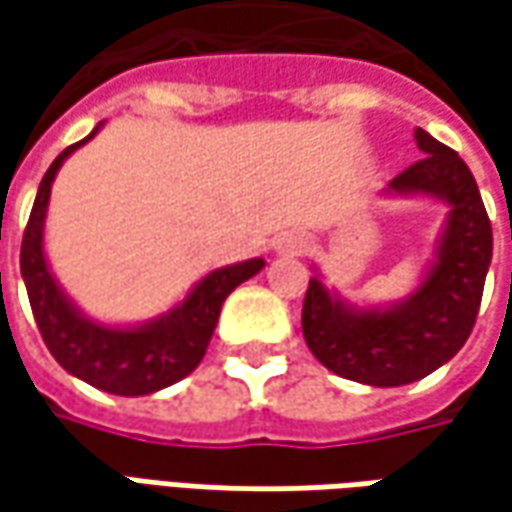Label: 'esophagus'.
I'll use <instances>...</instances> for the list:
<instances>
[{"mask_svg":"<svg viewBox=\"0 0 512 512\" xmlns=\"http://www.w3.org/2000/svg\"><path fill=\"white\" fill-rule=\"evenodd\" d=\"M307 247V242L302 236H285V239H279V250L282 253H302Z\"/></svg>","mask_w":512,"mask_h":512,"instance_id":"34e87169","label":"esophagus"}]
</instances>
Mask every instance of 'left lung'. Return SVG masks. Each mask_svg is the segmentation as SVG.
<instances>
[{
	"mask_svg": "<svg viewBox=\"0 0 512 512\" xmlns=\"http://www.w3.org/2000/svg\"><path fill=\"white\" fill-rule=\"evenodd\" d=\"M424 156L402 170L393 193H427L450 205L439 259L422 287L390 310H356L310 279L302 307V330L310 353L350 382L399 387L424 379L450 362L482 305L484 276L493 256V227L470 168L456 150L416 130Z\"/></svg>",
	"mask_w": 512,
	"mask_h": 512,
	"instance_id": "8db88e82",
	"label": "left lung"
}]
</instances>
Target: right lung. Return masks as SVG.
<instances>
[{
	"mask_svg": "<svg viewBox=\"0 0 512 512\" xmlns=\"http://www.w3.org/2000/svg\"><path fill=\"white\" fill-rule=\"evenodd\" d=\"M96 130L88 139L96 136ZM88 139L62 150L45 173L33 210H30L25 236H22L19 267L28 287L33 319L48 344L50 356L76 379L93 384L105 393L148 396L185 379L187 373L199 367L225 299L245 279L256 276L265 262L250 259L242 265L207 273L205 279L190 290V296L182 305L173 307L168 316L145 327H102L85 319L70 305L68 296L50 276L45 250H42V227H45L50 185H53L56 170Z\"/></svg>",
	"mask_w": 512,
	"mask_h": 512,
	"instance_id": "right-lung-1",
	"label": "right lung"
}]
</instances>
